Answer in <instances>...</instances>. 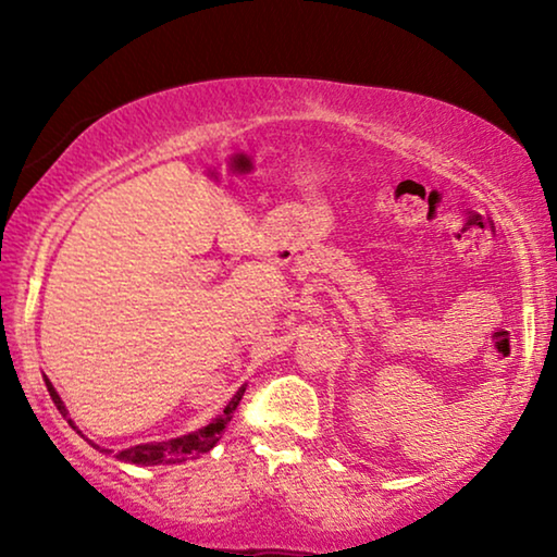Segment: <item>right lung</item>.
I'll list each match as a JSON object with an SVG mask.
<instances>
[{
  "instance_id": "1",
  "label": "right lung",
  "mask_w": 557,
  "mask_h": 557,
  "mask_svg": "<svg viewBox=\"0 0 557 557\" xmlns=\"http://www.w3.org/2000/svg\"><path fill=\"white\" fill-rule=\"evenodd\" d=\"M45 387H48L52 403H55V408L60 410V416L65 418L67 423H71V429L83 436L78 431V425H75L71 418H67V408L65 403L60 400V395L55 387L48 377H45ZM243 393H246V385L238 387V393L233 395L231 403H227L223 413L218 418H212L208 425H202V429H197L193 433H185V436H177V438H166V441H149V444H139V446H128L124 451L116 454L119 461H126V463H141V467H157V463H182L187 459H197L200 454H208L212 446L218 444L220 436H223V431L227 429V423H231V418L235 413V408H238V403L243 398ZM86 438V436H83ZM88 441V438H86ZM90 446L98 448L101 454H111L109 448H101L94 441H88Z\"/></svg>"
}]
</instances>
